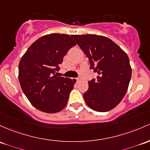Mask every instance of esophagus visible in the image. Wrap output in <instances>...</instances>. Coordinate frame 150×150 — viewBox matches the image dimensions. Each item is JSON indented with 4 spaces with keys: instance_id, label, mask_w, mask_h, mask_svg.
Wrapping results in <instances>:
<instances>
[{
    "instance_id": "1",
    "label": "esophagus",
    "mask_w": 150,
    "mask_h": 150,
    "mask_svg": "<svg viewBox=\"0 0 150 150\" xmlns=\"http://www.w3.org/2000/svg\"><path fill=\"white\" fill-rule=\"evenodd\" d=\"M76 80H77V82H79L80 80V78H76Z\"/></svg>"
}]
</instances>
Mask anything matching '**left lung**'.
Wrapping results in <instances>:
<instances>
[{
	"instance_id": "obj_1",
	"label": "left lung",
	"mask_w": 150,
	"mask_h": 150,
	"mask_svg": "<svg viewBox=\"0 0 150 150\" xmlns=\"http://www.w3.org/2000/svg\"><path fill=\"white\" fill-rule=\"evenodd\" d=\"M88 57L90 68L98 72L97 80L88 81L83 94L86 104L97 112L115 108L127 91L132 68L127 55L108 38L96 35H72Z\"/></svg>"
}]
</instances>
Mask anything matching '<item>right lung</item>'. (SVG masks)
<instances>
[{"label": "right lung", "mask_w": 150, "mask_h": 150, "mask_svg": "<svg viewBox=\"0 0 150 150\" xmlns=\"http://www.w3.org/2000/svg\"><path fill=\"white\" fill-rule=\"evenodd\" d=\"M76 45L69 35L52 33L40 37L21 57L18 79L30 103L47 113L61 111L66 106L76 80L57 77L63 57Z\"/></svg>", "instance_id": "right-lung-1"}]
</instances>
